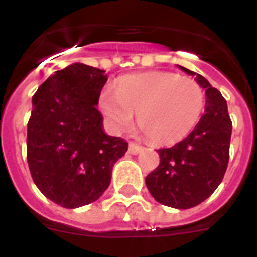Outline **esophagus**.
<instances>
[{
	"label": "esophagus",
	"mask_w": 257,
	"mask_h": 257,
	"mask_svg": "<svg viewBox=\"0 0 257 257\" xmlns=\"http://www.w3.org/2000/svg\"><path fill=\"white\" fill-rule=\"evenodd\" d=\"M143 151V147L136 143H129V148H128V152L131 155H137V153H140Z\"/></svg>",
	"instance_id": "1"
}]
</instances>
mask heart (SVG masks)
Listing matches in <instances>:
<instances>
[{
	"instance_id": "b5f03b06",
	"label": "heart",
	"mask_w": 257,
	"mask_h": 257,
	"mask_svg": "<svg viewBox=\"0 0 257 257\" xmlns=\"http://www.w3.org/2000/svg\"><path fill=\"white\" fill-rule=\"evenodd\" d=\"M114 131L128 128L137 114L141 132L155 143H172L195 128L205 96L195 80L168 72H148L120 78L114 90L105 89L98 100Z\"/></svg>"
}]
</instances>
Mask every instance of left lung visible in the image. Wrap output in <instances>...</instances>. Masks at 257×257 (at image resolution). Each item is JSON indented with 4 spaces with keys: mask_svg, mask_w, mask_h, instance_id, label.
<instances>
[{
    "mask_svg": "<svg viewBox=\"0 0 257 257\" xmlns=\"http://www.w3.org/2000/svg\"><path fill=\"white\" fill-rule=\"evenodd\" d=\"M205 89V112L195 129L171 148L157 149L160 164L145 177L153 199L167 207H196L216 191L229 160L232 121L227 101L201 76L180 66Z\"/></svg>",
    "mask_w": 257,
    "mask_h": 257,
    "instance_id": "obj_1",
    "label": "left lung"
}]
</instances>
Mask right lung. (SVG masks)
I'll list each match as a JSON object with an SVG mask.
<instances>
[{"label":"right lung","mask_w":257,"mask_h":257,"mask_svg":"<svg viewBox=\"0 0 257 257\" xmlns=\"http://www.w3.org/2000/svg\"><path fill=\"white\" fill-rule=\"evenodd\" d=\"M105 70L72 64L42 82L32 98L26 157L34 184L64 208L96 201L110 184L112 168L128 151L121 137L102 131L97 110Z\"/></svg>","instance_id":"add662e5"}]
</instances>
